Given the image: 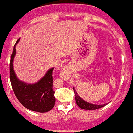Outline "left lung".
Segmentation results:
<instances>
[{"mask_svg": "<svg viewBox=\"0 0 133 133\" xmlns=\"http://www.w3.org/2000/svg\"><path fill=\"white\" fill-rule=\"evenodd\" d=\"M74 91V95H75V100H76V104L79 107L82 109H85V110H95L100 109V108L103 107L104 106L107 104H95L88 102L87 101H85L83 99H82L81 97L79 96V95L78 94L76 91L74 89V87H73Z\"/></svg>", "mask_w": 133, "mask_h": 133, "instance_id": "left-lung-1", "label": "left lung"}]
</instances>
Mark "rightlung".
<instances>
[{
    "mask_svg": "<svg viewBox=\"0 0 133 133\" xmlns=\"http://www.w3.org/2000/svg\"><path fill=\"white\" fill-rule=\"evenodd\" d=\"M19 41L20 39L14 45L9 64L10 81L14 94L20 103L28 109L39 113L49 111L55 104V91L52 87L54 68L49 69L35 83H26L18 79L14 70L13 63L16 53V46Z\"/></svg>",
    "mask_w": 133,
    "mask_h": 133,
    "instance_id": "1",
    "label": "right lung"
}]
</instances>
